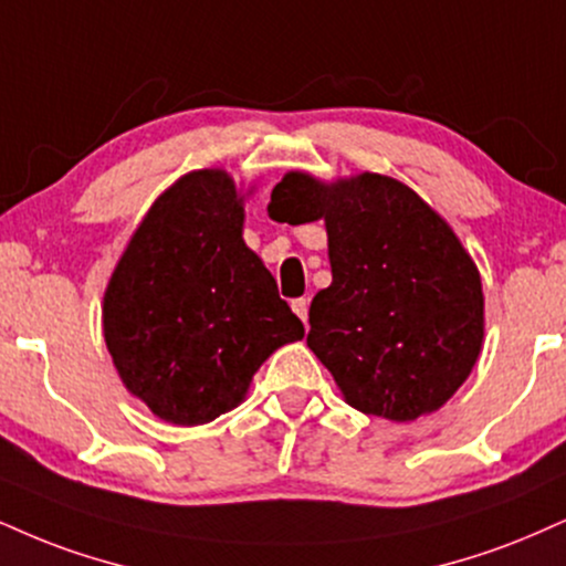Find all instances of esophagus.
<instances>
[{
    "label": "esophagus",
    "mask_w": 566,
    "mask_h": 566,
    "mask_svg": "<svg viewBox=\"0 0 566 566\" xmlns=\"http://www.w3.org/2000/svg\"><path fill=\"white\" fill-rule=\"evenodd\" d=\"M292 311L301 316L303 324L308 322V301H305V297H295V301H292Z\"/></svg>",
    "instance_id": "1"
}]
</instances>
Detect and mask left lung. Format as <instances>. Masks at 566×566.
<instances>
[{
	"mask_svg": "<svg viewBox=\"0 0 566 566\" xmlns=\"http://www.w3.org/2000/svg\"><path fill=\"white\" fill-rule=\"evenodd\" d=\"M269 210L326 221L332 284L313 297L308 348L358 411L413 421L464 385L482 348V284L442 218L379 174L324 187L287 174Z\"/></svg>",
	"mask_w": 566,
	"mask_h": 566,
	"instance_id": "left-lung-1",
	"label": "left lung"
}]
</instances>
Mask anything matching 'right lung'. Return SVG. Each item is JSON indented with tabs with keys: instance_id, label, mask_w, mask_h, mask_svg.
<instances>
[{
	"instance_id": "add662e5",
	"label": "right lung",
	"mask_w": 566,
	"mask_h": 566,
	"mask_svg": "<svg viewBox=\"0 0 566 566\" xmlns=\"http://www.w3.org/2000/svg\"><path fill=\"white\" fill-rule=\"evenodd\" d=\"M242 200L223 171L187 174L158 197L105 292L115 369L155 417L206 424L234 408L303 322L242 242Z\"/></svg>"
}]
</instances>
